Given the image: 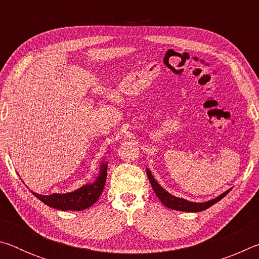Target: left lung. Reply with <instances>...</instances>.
Returning a JSON list of instances; mask_svg holds the SVG:
<instances>
[{
  "label": "left lung",
  "instance_id": "1",
  "mask_svg": "<svg viewBox=\"0 0 259 259\" xmlns=\"http://www.w3.org/2000/svg\"><path fill=\"white\" fill-rule=\"evenodd\" d=\"M147 177L150 179V183L153 187V190H154L155 194L157 198L160 199V201L162 203H163L165 207H168L170 209H174V210H179V211H187V212H198V211H202V210H205L211 207L214 203H217L219 200H222L224 196L227 194V193L230 192L226 191L221 194L219 196H217L216 199L213 200H210L208 202H203V203H194V202H190V201H186L184 199L181 198H176V196H174L171 194H169L168 192L164 191L163 188H162L159 184L156 183V181L154 178H153L152 174L150 170L147 169Z\"/></svg>",
  "mask_w": 259,
  "mask_h": 259
}]
</instances>
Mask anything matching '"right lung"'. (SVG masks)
Masks as SVG:
<instances>
[{
	"instance_id": "right-lung-1",
	"label": "right lung",
	"mask_w": 259,
	"mask_h": 259,
	"mask_svg": "<svg viewBox=\"0 0 259 259\" xmlns=\"http://www.w3.org/2000/svg\"><path fill=\"white\" fill-rule=\"evenodd\" d=\"M107 177V163L102 164V170L94 184H88L82 186L78 190L66 194H54L50 195H41L37 193L32 192L34 196L41 200L43 203L49 205L58 210H74V211H80L93 205L96 201L102 195L105 183Z\"/></svg>"
}]
</instances>
